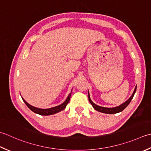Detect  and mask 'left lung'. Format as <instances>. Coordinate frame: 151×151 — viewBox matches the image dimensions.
Listing matches in <instances>:
<instances>
[{"label":"left lung","instance_id":"obj_1","mask_svg":"<svg viewBox=\"0 0 151 151\" xmlns=\"http://www.w3.org/2000/svg\"><path fill=\"white\" fill-rule=\"evenodd\" d=\"M136 88H137V86L136 87V88H135L134 93H133V94H132L131 97L129 98V99L127 101H126V102L122 104V105L119 106L118 107H113V108H107V107H104L98 106L96 105V104H94L93 101H92V100H91V98H90V96H89V93H88V100H89V101H90V103L92 104V106H93V107H94V109L98 111H100V112L104 113H107V114H115V113L121 112L122 111L124 110L126 107L128 106V104L130 103L131 100H132V98H133V97L134 96L135 93H136Z\"/></svg>","mask_w":151,"mask_h":151}]
</instances>
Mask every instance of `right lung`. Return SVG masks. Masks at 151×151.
<instances>
[{"label": "right lung", "instance_id": "right-lung-1", "mask_svg": "<svg viewBox=\"0 0 151 151\" xmlns=\"http://www.w3.org/2000/svg\"><path fill=\"white\" fill-rule=\"evenodd\" d=\"M70 96H71V93H70L68 95V98H66V100H65V101H64V103H63L62 104H60V105H59V106L54 107H52V108H50V109L37 108V107L30 106V104L27 103V101L24 100L23 98H22V99H23L24 102L25 103V104L27 106V107H28L30 110L32 111L34 113H37V114H39V115H53V114H55V113H57L58 112H59V111H62L64 108H65L66 105L68 104V102L70 101Z\"/></svg>", "mask_w": 151, "mask_h": 151}]
</instances>
